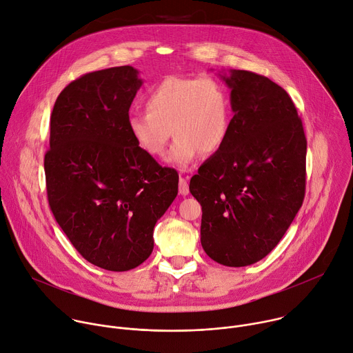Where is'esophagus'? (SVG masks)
Here are the masks:
<instances>
[{
  "label": "esophagus",
  "instance_id": "esophagus-1",
  "mask_svg": "<svg viewBox=\"0 0 353 353\" xmlns=\"http://www.w3.org/2000/svg\"><path fill=\"white\" fill-rule=\"evenodd\" d=\"M179 192L181 195H188V192H190L187 179H184V177H180V180H179Z\"/></svg>",
  "mask_w": 353,
  "mask_h": 353
}]
</instances>
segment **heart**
<instances>
[{"label": "heart", "instance_id": "b5f03b06", "mask_svg": "<svg viewBox=\"0 0 353 353\" xmlns=\"http://www.w3.org/2000/svg\"><path fill=\"white\" fill-rule=\"evenodd\" d=\"M232 121L230 97L214 78L169 77L148 92L146 110L130 113L127 128L149 157H162L176 137L166 162L187 170L201 155L225 145Z\"/></svg>", "mask_w": 353, "mask_h": 353}]
</instances>
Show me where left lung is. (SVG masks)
<instances>
[{
  "instance_id": "8db88e82",
  "label": "left lung",
  "mask_w": 353,
  "mask_h": 353,
  "mask_svg": "<svg viewBox=\"0 0 353 353\" xmlns=\"http://www.w3.org/2000/svg\"><path fill=\"white\" fill-rule=\"evenodd\" d=\"M233 117L225 145L190 192L203 207L201 244L226 267H245L275 248L303 204L307 141L292 99L267 77L229 70Z\"/></svg>"
}]
</instances>
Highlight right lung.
<instances>
[{
	"label": "right lung",
	"instance_id": "1",
	"mask_svg": "<svg viewBox=\"0 0 353 353\" xmlns=\"http://www.w3.org/2000/svg\"><path fill=\"white\" fill-rule=\"evenodd\" d=\"M142 83L131 65L89 72L64 88L50 117V210L86 261L114 272L150 256L154 228L179 190L177 172L145 154L128 132Z\"/></svg>",
	"mask_w": 353,
	"mask_h": 353
}]
</instances>
